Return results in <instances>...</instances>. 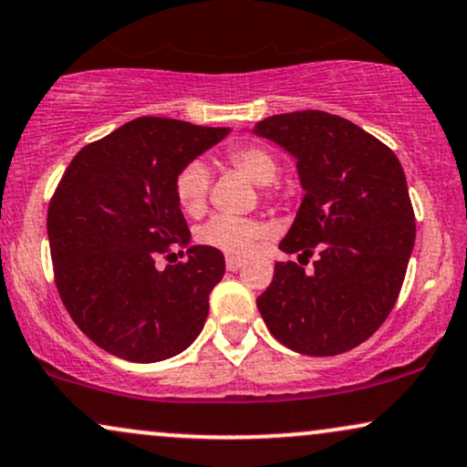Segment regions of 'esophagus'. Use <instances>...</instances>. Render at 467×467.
<instances>
[{
    "mask_svg": "<svg viewBox=\"0 0 467 467\" xmlns=\"http://www.w3.org/2000/svg\"><path fill=\"white\" fill-rule=\"evenodd\" d=\"M244 258H239V256H228L226 258V269L228 272H237L239 267H244Z\"/></svg>",
    "mask_w": 467,
    "mask_h": 467,
    "instance_id": "1",
    "label": "esophagus"
}]
</instances>
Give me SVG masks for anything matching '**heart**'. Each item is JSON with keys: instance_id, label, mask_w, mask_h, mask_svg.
Returning <instances> with one entry per match:
<instances>
[{"instance_id": "obj_1", "label": "heart", "mask_w": 467, "mask_h": 467, "mask_svg": "<svg viewBox=\"0 0 467 467\" xmlns=\"http://www.w3.org/2000/svg\"><path fill=\"white\" fill-rule=\"evenodd\" d=\"M228 159L245 178L265 187L274 182L278 176V162L274 154L261 145H234L228 151ZM211 173L209 167L202 161H191L184 165L176 176V200L187 215H200L206 206V195H209ZM265 234V226L248 217H230V215H215L209 222L202 223L195 233V239L206 248L219 250L230 256H245L254 250L258 239Z\"/></svg>"}]
</instances>
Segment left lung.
Masks as SVG:
<instances>
[{
	"label": "left lung",
	"mask_w": 467,
	"mask_h": 467,
	"mask_svg": "<svg viewBox=\"0 0 467 467\" xmlns=\"http://www.w3.org/2000/svg\"><path fill=\"white\" fill-rule=\"evenodd\" d=\"M252 132L296 159L305 198L289 233L287 254L256 306L269 333L308 357L352 350L385 322L400 294L415 244V215L396 154L344 117L297 110L258 121Z\"/></svg>",
	"instance_id": "left-lung-1"
}]
</instances>
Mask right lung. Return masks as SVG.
Returning a JSON list of instances; mask_svg holds the SVG:
<instances>
[{
    "instance_id": "right-lung-1",
    "label": "right lung",
    "mask_w": 467,
    "mask_h": 467,
    "mask_svg": "<svg viewBox=\"0 0 467 467\" xmlns=\"http://www.w3.org/2000/svg\"><path fill=\"white\" fill-rule=\"evenodd\" d=\"M228 132L139 117L67 167L47 211L56 287L78 328L110 355L165 361L204 328L226 261L219 250L189 245L173 184ZM173 243L188 248V261L161 273L155 258Z\"/></svg>"
}]
</instances>
